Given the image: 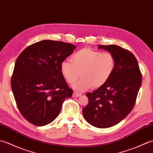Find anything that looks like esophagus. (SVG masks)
I'll return each mask as SVG.
<instances>
[{
  "mask_svg": "<svg viewBox=\"0 0 153 153\" xmlns=\"http://www.w3.org/2000/svg\"><path fill=\"white\" fill-rule=\"evenodd\" d=\"M81 95H82V94L77 92H74L73 93V97H80Z\"/></svg>",
  "mask_w": 153,
  "mask_h": 153,
  "instance_id": "esophagus-1",
  "label": "esophagus"
}]
</instances>
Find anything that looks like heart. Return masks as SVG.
Returning a JSON list of instances; mask_svg holds the SVG:
<instances>
[{
  "mask_svg": "<svg viewBox=\"0 0 153 153\" xmlns=\"http://www.w3.org/2000/svg\"><path fill=\"white\" fill-rule=\"evenodd\" d=\"M69 60H64L60 64V71L66 82L74 83L73 88L77 91L93 87L98 89L103 86L111 77L116 66V59L110 53L85 47L75 53Z\"/></svg>",
  "mask_w": 153,
  "mask_h": 153,
  "instance_id": "heart-1",
  "label": "heart"
}]
</instances>
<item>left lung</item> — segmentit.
Wrapping results in <instances>:
<instances>
[{
	"mask_svg": "<svg viewBox=\"0 0 153 153\" xmlns=\"http://www.w3.org/2000/svg\"><path fill=\"white\" fill-rule=\"evenodd\" d=\"M115 57L116 66L103 86L87 93L89 102L82 110L86 121L98 128L118 124L134 108L142 82L137 60L130 51L118 45H99Z\"/></svg>",
	"mask_w": 153,
	"mask_h": 153,
	"instance_id": "left-lung-1",
	"label": "left lung"
}]
</instances>
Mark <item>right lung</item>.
Returning <instances> with one entry per match:
<instances>
[{"label":"right lung","mask_w":153,"mask_h":153,"mask_svg":"<svg viewBox=\"0 0 153 153\" xmlns=\"http://www.w3.org/2000/svg\"><path fill=\"white\" fill-rule=\"evenodd\" d=\"M74 45L43 40L27 47L16 61L11 87L22 115L37 126L51 123L63 102L72 96L60 71V64L74 53Z\"/></svg>","instance_id":"obj_1"}]
</instances>
